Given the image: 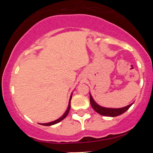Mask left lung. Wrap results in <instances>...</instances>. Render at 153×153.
Returning <instances> with one entry per match:
<instances>
[{
	"label": "left lung",
	"mask_w": 153,
	"mask_h": 153,
	"mask_svg": "<svg viewBox=\"0 0 153 153\" xmlns=\"http://www.w3.org/2000/svg\"><path fill=\"white\" fill-rule=\"evenodd\" d=\"M90 102H91V104L93 109L96 112L100 114V115L105 116H111V117H115L118 116L119 115L123 114L125 113L128 108L132 105L133 103H131L128 106H125L123 108H106L103 107V106H100L96 102L93 100V97H92L91 94L90 93Z\"/></svg>",
	"instance_id": "obj_1"
}]
</instances>
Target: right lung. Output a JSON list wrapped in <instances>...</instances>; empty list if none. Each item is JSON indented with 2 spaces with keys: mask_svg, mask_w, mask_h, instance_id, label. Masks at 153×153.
<instances>
[{
  "mask_svg": "<svg viewBox=\"0 0 153 153\" xmlns=\"http://www.w3.org/2000/svg\"><path fill=\"white\" fill-rule=\"evenodd\" d=\"M72 93L70 95V100H69V104H68V107L67 108L66 111L64 113V114L62 115V116L59 118L57 120H54V121H52V122H50V123H40V125H45V126H51V125H55L56 123H58L60 121L63 120V119L65 118V117L68 116V114H69V111H70V107H71V100H72Z\"/></svg>",
  "mask_w": 153,
  "mask_h": 153,
  "instance_id": "right-lung-1",
  "label": "right lung"
}]
</instances>
